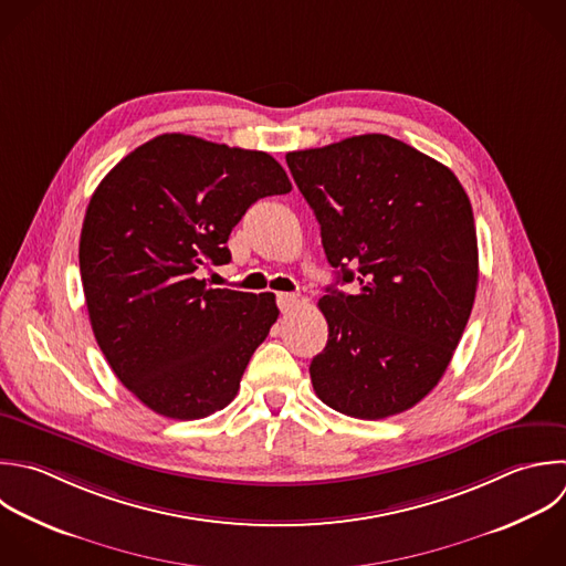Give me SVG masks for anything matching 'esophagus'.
Wrapping results in <instances>:
<instances>
[{
  "label": "esophagus",
  "mask_w": 566,
  "mask_h": 566,
  "mask_svg": "<svg viewBox=\"0 0 566 566\" xmlns=\"http://www.w3.org/2000/svg\"><path fill=\"white\" fill-rule=\"evenodd\" d=\"M276 303H279L281 312H290V310L298 303V296H296V294H290V292H279V294H276Z\"/></svg>",
  "instance_id": "1"
}]
</instances>
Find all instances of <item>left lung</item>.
Instances as JSON below:
<instances>
[{
  "label": "left lung",
  "instance_id": "1",
  "mask_svg": "<svg viewBox=\"0 0 566 566\" xmlns=\"http://www.w3.org/2000/svg\"><path fill=\"white\" fill-rule=\"evenodd\" d=\"M316 214L336 283L318 301L329 336L310 376L318 398L378 420L442 378L478 287V239L455 175L416 148L360 135L285 155Z\"/></svg>",
  "mask_w": 566,
  "mask_h": 566
}]
</instances>
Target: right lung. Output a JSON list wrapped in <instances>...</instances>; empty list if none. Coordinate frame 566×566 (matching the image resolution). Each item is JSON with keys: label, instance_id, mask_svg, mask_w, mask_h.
Wrapping results in <instances>:
<instances>
[{"label": "right lung", "instance_id": "add662e5", "mask_svg": "<svg viewBox=\"0 0 566 566\" xmlns=\"http://www.w3.org/2000/svg\"><path fill=\"white\" fill-rule=\"evenodd\" d=\"M290 190L268 153L179 133L97 186L80 239L86 307L115 376L153 411L197 420L237 396L276 298L212 290L199 274L232 261L226 243L252 203Z\"/></svg>", "mask_w": 566, "mask_h": 566}]
</instances>
